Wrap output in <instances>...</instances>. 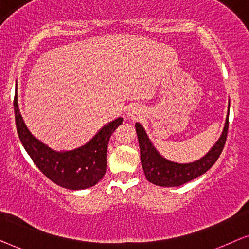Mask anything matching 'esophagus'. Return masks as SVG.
I'll use <instances>...</instances> for the list:
<instances>
[{
	"instance_id": "obj_1",
	"label": "esophagus",
	"mask_w": 249,
	"mask_h": 249,
	"mask_svg": "<svg viewBox=\"0 0 249 249\" xmlns=\"http://www.w3.org/2000/svg\"><path fill=\"white\" fill-rule=\"evenodd\" d=\"M128 115H129V117H131L132 119H134V118H137L138 115H139V111H138V108L136 107H130V108H129V111H128Z\"/></svg>"
}]
</instances>
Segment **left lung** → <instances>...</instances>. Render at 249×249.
<instances>
[{
  "label": "left lung",
  "mask_w": 249,
  "mask_h": 249,
  "mask_svg": "<svg viewBox=\"0 0 249 249\" xmlns=\"http://www.w3.org/2000/svg\"><path fill=\"white\" fill-rule=\"evenodd\" d=\"M228 128H229V115L221 137L213 148L203 159L188 164H178L163 159L153 147L152 142L146 135L144 128L136 124L139 147H141V160L146 179L149 182L161 187H178L190 180L202 176L214 165L220 158L224 145H226Z\"/></svg>",
  "instance_id": "8db88e82"
}]
</instances>
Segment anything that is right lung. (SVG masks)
Returning <instances> with one entry per match:
<instances>
[{"mask_svg":"<svg viewBox=\"0 0 249 249\" xmlns=\"http://www.w3.org/2000/svg\"><path fill=\"white\" fill-rule=\"evenodd\" d=\"M13 107L20 141L37 168L50 180L63 188L78 190L96 185L103 178L107 171L108 141L124 119L110 122L80 148L59 153L42 144L28 131L19 112L17 95Z\"/></svg>","mask_w":249,"mask_h":249,"instance_id":"add662e5","label":"right lung"}]
</instances>
